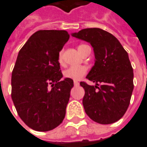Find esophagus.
I'll list each match as a JSON object with an SVG mask.
<instances>
[{
  "label": "esophagus",
  "mask_w": 147,
  "mask_h": 147,
  "mask_svg": "<svg viewBox=\"0 0 147 147\" xmlns=\"http://www.w3.org/2000/svg\"><path fill=\"white\" fill-rule=\"evenodd\" d=\"M74 86H78L79 85V82H78V81H74Z\"/></svg>",
  "instance_id": "obj_1"
}]
</instances>
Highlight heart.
<instances>
[{
	"instance_id": "obj_1",
	"label": "heart",
	"mask_w": 147,
	"mask_h": 147,
	"mask_svg": "<svg viewBox=\"0 0 147 147\" xmlns=\"http://www.w3.org/2000/svg\"><path fill=\"white\" fill-rule=\"evenodd\" d=\"M81 46L82 45H80L78 48H80ZM58 62L60 65H63L64 63L62 52H60V53L58 54ZM86 71H87V69L85 66H71L64 71V76L66 78H69L73 80H79L86 74Z\"/></svg>"
}]
</instances>
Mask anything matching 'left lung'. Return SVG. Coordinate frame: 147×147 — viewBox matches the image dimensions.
I'll return each mask as SVG.
<instances>
[{"label": "left lung", "instance_id": "1", "mask_svg": "<svg viewBox=\"0 0 147 147\" xmlns=\"http://www.w3.org/2000/svg\"><path fill=\"white\" fill-rule=\"evenodd\" d=\"M72 36L88 42L93 48L94 65L81 82L85 90L82 104L87 116L102 125L119 121L129 105L134 90V70L127 52L119 40L100 28H86Z\"/></svg>", "mask_w": 147, "mask_h": 147}]
</instances>
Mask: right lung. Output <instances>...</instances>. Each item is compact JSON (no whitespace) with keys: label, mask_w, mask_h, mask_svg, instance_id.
Instances as JSON below:
<instances>
[{"label":"right lung","mask_w":147,"mask_h":147,"mask_svg":"<svg viewBox=\"0 0 147 147\" xmlns=\"http://www.w3.org/2000/svg\"><path fill=\"white\" fill-rule=\"evenodd\" d=\"M69 39L65 30H38L18 53L11 97L18 116L34 130H52L65 118L74 81L61 80L58 54Z\"/></svg>","instance_id":"obj_1"}]
</instances>
